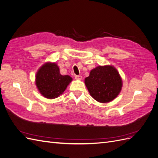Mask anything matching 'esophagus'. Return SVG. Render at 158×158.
<instances>
[{"label": "esophagus", "instance_id": "obj_1", "mask_svg": "<svg viewBox=\"0 0 158 158\" xmlns=\"http://www.w3.org/2000/svg\"><path fill=\"white\" fill-rule=\"evenodd\" d=\"M82 76H80V75H76L75 76V79L76 80H82Z\"/></svg>", "mask_w": 158, "mask_h": 158}]
</instances>
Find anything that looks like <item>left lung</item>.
<instances>
[{"instance_id": "8db88e82", "label": "left lung", "mask_w": 158, "mask_h": 158, "mask_svg": "<svg viewBox=\"0 0 158 158\" xmlns=\"http://www.w3.org/2000/svg\"><path fill=\"white\" fill-rule=\"evenodd\" d=\"M84 82L91 96L103 103L117 98L123 85L117 70L110 65L99 66L92 69Z\"/></svg>"}]
</instances>
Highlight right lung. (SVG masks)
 <instances>
[{
	"label": "right lung",
	"instance_id": "add662e5",
	"mask_svg": "<svg viewBox=\"0 0 158 158\" xmlns=\"http://www.w3.org/2000/svg\"><path fill=\"white\" fill-rule=\"evenodd\" d=\"M73 80L70 76L60 74L59 66L54 63H46L38 70L35 84L41 94L46 98L55 99L63 94Z\"/></svg>",
	"mask_w": 158,
	"mask_h": 158
}]
</instances>
